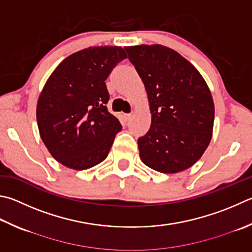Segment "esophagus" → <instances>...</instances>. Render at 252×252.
<instances>
[{
  "mask_svg": "<svg viewBox=\"0 0 252 252\" xmlns=\"http://www.w3.org/2000/svg\"><path fill=\"white\" fill-rule=\"evenodd\" d=\"M132 117H133V114H132V113H126V114H125V120L126 121H130L131 119H132Z\"/></svg>",
  "mask_w": 252,
  "mask_h": 252,
  "instance_id": "1",
  "label": "esophagus"
}]
</instances>
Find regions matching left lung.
<instances>
[{"label":"left lung","mask_w":252,"mask_h":252,"mask_svg":"<svg viewBox=\"0 0 252 252\" xmlns=\"http://www.w3.org/2000/svg\"><path fill=\"white\" fill-rule=\"evenodd\" d=\"M148 94L152 121L138 140L140 158L161 173H177L198 161L213 135L215 107L199 71L162 45L126 47Z\"/></svg>","instance_id":"1"}]
</instances>
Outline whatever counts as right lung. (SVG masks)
<instances>
[{
	"label": "right lung",
	"mask_w": 252,
	"mask_h": 252,
	"mask_svg": "<svg viewBox=\"0 0 252 252\" xmlns=\"http://www.w3.org/2000/svg\"><path fill=\"white\" fill-rule=\"evenodd\" d=\"M126 58L118 46L89 47L59 63L39 94L36 118L53 158L72 170H87L108 157L122 126L108 111L106 79Z\"/></svg>",
	"instance_id": "obj_1"
}]
</instances>
